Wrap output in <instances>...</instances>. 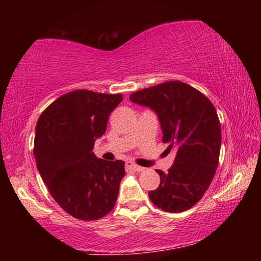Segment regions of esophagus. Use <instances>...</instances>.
Masks as SVG:
<instances>
[{
  "mask_svg": "<svg viewBox=\"0 0 261 261\" xmlns=\"http://www.w3.org/2000/svg\"><path fill=\"white\" fill-rule=\"evenodd\" d=\"M125 166H126L127 169H131V170H134V171H143L145 169L144 167L137 166L136 163H132V162H129V161L125 163Z\"/></svg>",
  "mask_w": 261,
  "mask_h": 261,
  "instance_id": "obj_1",
  "label": "esophagus"
}]
</instances>
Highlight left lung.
<instances>
[{
  "label": "left lung",
  "instance_id": "1",
  "mask_svg": "<svg viewBox=\"0 0 261 261\" xmlns=\"http://www.w3.org/2000/svg\"><path fill=\"white\" fill-rule=\"evenodd\" d=\"M130 101L158 115L162 141L175 149L168 173L156 170L160 185L148 192L159 208L180 213L197 204L212 183L218 168L221 125L213 103L192 86L166 82L130 95Z\"/></svg>",
  "mask_w": 261,
  "mask_h": 261
}]
</instances>
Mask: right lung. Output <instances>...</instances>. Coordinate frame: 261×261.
<instances>
[{
  "mask_svg": "<svg viewBox=\"0 0 261 261\" xmlns=\"http://www.w3.org/2000/svg\"><path fill=\"white\" fill-rule=\"evenodd\" d=\"M122 100V94L72 91L48 106L38 120L37 168L54 200L76 219H101L117 200L124 161L96 158L93 147Z\"/></svg>",
  "mask_w": 261,
  "mask_h": 261,
  "instance_id": "obj_1",
  "label": "right lung"
}]
</instances>
